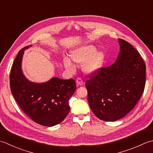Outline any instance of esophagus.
<instances>
[{"mask_svg": "<svg viewBox=\"0 0 153 153\" xmlns=\"http://www.w3.org/2000/svg\"><path fill=\"white\" fill-rule=\"evenodd\" d=\"M76 83L78 85H82L83 84V82L82 79L79 77V78H77L76 80Z\"/></svg>", "mask_w": 153, "mask_h": 153, "instance_id": "1", "label": "esophagus"}]
</instances>
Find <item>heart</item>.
<instances>
[{
    "label": "heart",
    "mask_w": 153,
    "mask_h": 153,
    "mask_svg": "<svg viewBox=\"0 0 153 153\" xmlns=\"http://www.w3.org/2000/svg\"><path fill=\"white\" fill-rule=\"evenodd\" d=\"M70 57L78 64H83V70L87 74H96L103 68L105 62V53L102 50H97L96 47L91 44H85L71 51ZM64 67L73 70V64L68 58L63 60Z\"/></svg>",
    "instance_id": "heart-1"
}]
</instances>
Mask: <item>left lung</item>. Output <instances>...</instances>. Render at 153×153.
Masks as SVG:
<instances>
[{
	"instance_id": "1",
	"label": "left lung",
	"mask_w": 153,
	"mask_h": 153,
	"mask_svg": "<svg viewBox=\"0 0 153 153\" xmlns=\"http://www.w3.org/2000/svg\"><path fill=\"white\" fill-rule=\"evenodd\" d=\"M120 46L114 64L102 68L85 83L89 107L105 121H115L128 114L144 91L146 65L139 53L127 42Z\"/></svg>"
}]
</instances>
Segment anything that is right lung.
<instances>
[{"label":"right lung","instance_id":"obj_1","mask_svg":"<svg viewBox=\"0 0 153 153\" xmlns=\"http://www.w3.org/2000/svg\"><path fill=\"white\" fill-rule=\"evenodd\" d=\"M15 58L10 75L11 92L22 110L34 122L52 127L60 123L70 112L69 100L76 89L73 79L52 77L43 83L32 82L24 75L22 61L25 50Z\"/></svg>","mask_w":153,"mask_h":153}]
</instances>
